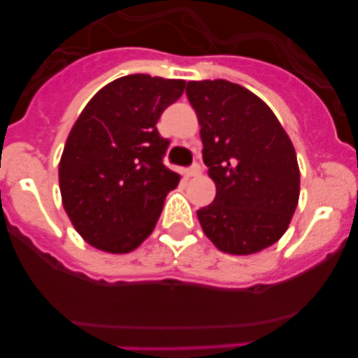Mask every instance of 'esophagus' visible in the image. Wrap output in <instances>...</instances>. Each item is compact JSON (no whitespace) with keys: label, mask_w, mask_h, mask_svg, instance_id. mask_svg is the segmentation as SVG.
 <instances>
[{"label":"esophagus","mask_w":358,"mask_h":358,"mask_svg":"<svg viewBox=\"0 0 358 358\" xmlns=\"http://www.w3.org/2000/svg\"><path fill=\"white\" fill-rule=\"evenodd\" d=\"M201 171H202V169H201V164H194L192 168H190L189 171H187V175H189V176H199V175H201Z\"/></svg>","instance_id":"esophagus-1"}]
</instances>
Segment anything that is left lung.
Returning a JSON list of instances; mask_svg holds the SVG:
<instances>
[{"label":"left lung","instance_id":"8db88e82","mask_svg":"<svg viewBox=\"0 0 358 358\" xmlns=\"http://www.w3.org/2000/svg\"><path fill=\"white\" fill-rule=\"evenodd\" d=\"M187 96L201 124L202 159L216 197L197 211L220 251L246 256L284 236L299 199L294 147L272 109L225 79L189 81Z\"/></svg>","mask_w":358,"mask_h":358}]
</instances>
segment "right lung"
<instances>
[{"mask_svg": "<svg viewBox=\"0 0 358 358\" xmlns=\"http://www.w3.org/2000/svg\"><path fill=\"white\" fill-rule=\"evenodd\" d=\"M185 90L183 79L129 74L95 93L72 126L59 164L62 204L90 246L122 255L152 234L180 182L162 164L156 124Z\"/></svg>", "mask_w": 358, "mask_h": 358, "instance_id": "add662e5", "label": "right lung"}]
</instances>
